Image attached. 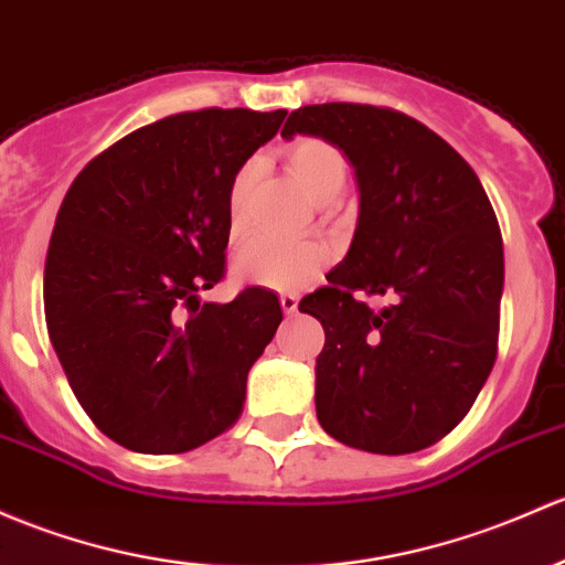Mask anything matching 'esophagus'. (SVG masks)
Masks as SVG:
<instances>
[{
	"mask_svg": "<svg viewBox=\"0 0 565 565\" xmlns=\"http://www.w3.org/2000/svg\"><path fill=\"white\" fill-rule=\"evenodd\" d=\"M298 306H300L298 295H292V292H284L281 295V308H284V313H287V317L298 313Z\"/></svg>",
	"mask_w": 565,
	"mask_h": 565,
	"instance_id": "1",
	"label": "esophagus"
}]
</instances>
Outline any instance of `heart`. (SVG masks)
<instances>
[{
	"label": "heart",
	"mask_w": 565,
	"mask_h": 565,
	"mask_svg": "<svg viewBox=\"0 0 565 565\" xmlns=\"http://www.w3.org/2000/svg\"><path fill=\"white\" fill-rule=\"evenodd\" d=\"M289 173L300 183L302 192L313 203H332L349 181L347 159L338 148L319 138H300L284 148ZM254 178V164L241 168L230 183L227 216L230 230L237 233L243 224V203H246L248 183ZM324 265V248L317 243H276L267 237H252L243 243L233 257V273L237 281L257 284L273 289H298L311 281Z\"/></svg>",
	"instance_id": "obj_1"
}]
</instances>
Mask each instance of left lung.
I'll use <instances>...</instances> for the list:
<instances>
[{"label":"left lung","mask_w":565,"mask_h":565,"mask_svg":"<svg viewBox=\"0 0 565 565\" xmlns=\"http://www.w3.org/2000/svg\"><path fill=\"white\" fill-rule=\"evenodd\" d=\"M322 138L354 168L358 227L330 287L300 308L324 328L319 425L354 449L408 455L447 436L492 371L503 241L471 164L433 129L373 105L289 113L281 138ZM379 294L382 309L353 298Z\"/></svg>","instance_id":"8db88e82"}]
</instances>
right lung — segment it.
<instances>
[{
    "label": "right lung",
    "instance_id": "add662e5",
    "mask_svg": "<svg viewBox=\"0 0 565 565\" xmlns=\"http://www.w3.org/2000/svg\"><path fill=\"white\" fill-rule=\"evenodd\" d=\"M287 110L207 108L135 129L75 178L45 257V322L83 412L121 447L178 455L235 423L281 324L267 289L200 302L224 276L227 192Z\"/></svg>",
    "mask_w": 565,
    "mask_h": 565
}]
</instances>
